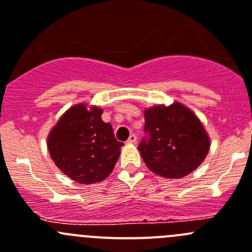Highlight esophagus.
<instances>
[{
  "label": "esophagus",
  "instance_id": "34e87169",
  "mask_svg": "<svg viewBox=\"0 0 252 252\" xmlns=\"http://www.w3.org/2000/svg\"><path fill=\"white\" fill-rule=\"evenodd\" d=\"M136 141H137L136 134H131V136L128 137V139H127V142H128V143H136Z\"/></svg>",
  "mask_w": 252,
  "mask_h": 252
}]
</instances>
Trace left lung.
I'll list each match as a JSON object with an SVG mask.
<instances>
[{"mask_svg":"<svg viewBox=\"0 0 252 252\" xmlns=\"http://www.w3.org/2000/svg\"><path fill=\"white\" fill-rule=\"evenodd\" d=\"M144 137L138 151L157 175L181 179L192 173L210 151V137L200 119L180 103L144 110Z\"/></svg>","mask_w":252,"mask_h":252,"instance_id":"8db88e82","label":"left lung"}]
</instances>
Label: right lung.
I'll use <instances>...</instances> for the list:
<instances>
[{
    "label": "right lung",
    "mask_w": 252,
    "mask_h": 252,
    "mask_svg": "<svg viewBox=\"0 0 252 252\" xmlns=\"http://www.w3.org/2000/svg\"><path fill=\"white\" fill-rule=\"evenodd\" d=\"M103 110L77 104L69 108L47 136V148L57 168L79 184L105 180L113 171L123 142L116 141Z\"/></svg>",
    "instance_id": "add662e5"
}]
</instances>
